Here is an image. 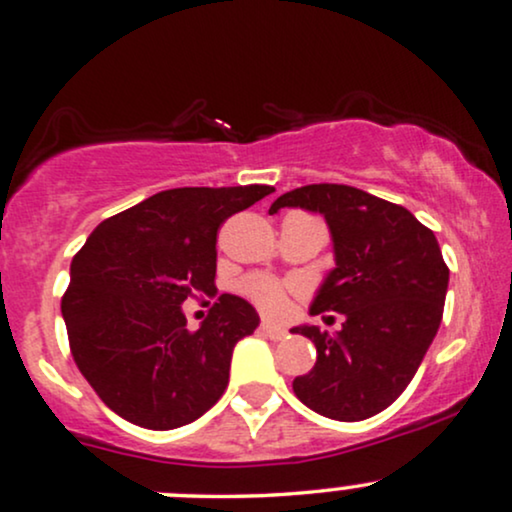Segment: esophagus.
<instances>
[{
	"mask_svg": "<svg viewBox=\"0 0 512 512\" xmlns=\"http://www.w3.org/2000/svg\"><path fill=\"white\" fill-rule=\"evenodd\" d=\"M260 331L267 338H272V341H283L288 334L286 329H281V326H274V324H260Z\"/></svg>",
	"mask_w": 512,
	"mask_h": 512,
	"instance_id": "obj_1",
	"label": "esophagus"
}]
</instances>
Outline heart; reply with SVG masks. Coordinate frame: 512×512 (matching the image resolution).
<instances>
[{
  "label": "heart",
  "mask_w": 512,
  "mask_h": 512,
  "mask_svg": "<svg viewBox=\"0 0 512 512\" xmlns=\"http://www.w3.org/2000/svg\"><path fill=\"white\" fill-rule=\"evenodd\" d=\"M238 293L243 295V298H248L257 310L264 312V315H272V317L281 315L288 303V295H286V288H283V283L269 274L245 276V279L238 283Z\"/></svg>",
  "instance_id": "obj_1"
}]
</instances>
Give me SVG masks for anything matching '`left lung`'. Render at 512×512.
Returning <instances> with one entry per match:
<instances>
[{
    "label": "left lung",
    "instance_id": "8db88e82",
    "mask_svg": "<svg viewBox=\"0 0 512 512\" xmlns=\"http://www.w3.org/2000/svg\"><path fill=\"white\" fill-rule=\"evenodd\" d=\"M303 207L326 219L336 267L310 315L341 312V331L295 326L315 343L317 362L293 391L310 410L360 422L386 410L415 377L443 317L448 267L434 231L405 207L353 186L315 183L276 197L269 214Z\"/></svg>",
    "mask_w": 512,
    "mask_h": 512
}]
</instances>
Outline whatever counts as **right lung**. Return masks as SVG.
Instances as JSON below:
<instances>
[{"label":"right lung","instance_id":"obj_1","mask_svg":"<svg viewBox=\"0 0 512 512\" xmlns=\"http://www.w3.org/2000/svg\"><path fill=\"white\" fill-rule=\"evenodd\" d=\"M269 193L257 183L162 190L104 219L76 252L61 298L71 355L123 420L166 432L226 391L233 346L260 324L255 307L224 293L190 331L181 305L217 293L219 226Z\"/></svg>","mask_w":512,"mask_h":512}]
</instances>
